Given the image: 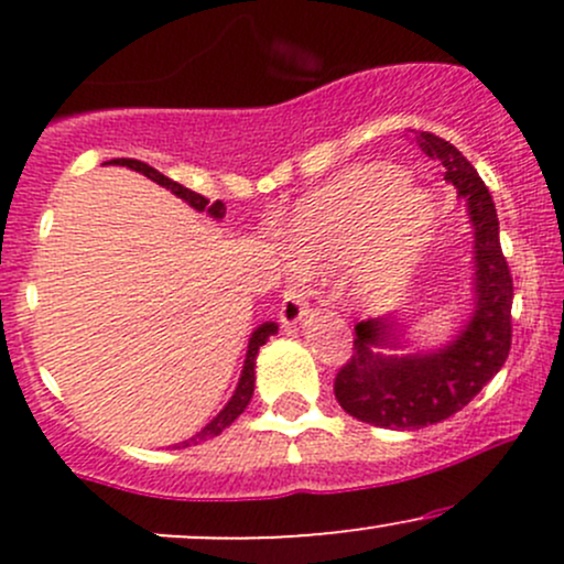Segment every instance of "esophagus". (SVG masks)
I'll list each match as a JSON object with an SVG mask.
<instances>
[{
	"instance_id": "obj_1",
	"label": "esophagus",
	"mask_w": 564,
	"mask_h": 564,
	"mask_svg": "<svg viewBox=\"0 0 564 564\" xmlns=\"http://www.w3.org/2000/svg\"><path fill=\"white\" fill-rule=\"evenodd\" d=\"M310 313V302L307 296L302 294V289H289L283 294V304H281V323L283 326H296V323L304 321V315Z\"/></svg>"
}]
</instances>
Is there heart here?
Wrapping results in <instances>:
<instances>
[{
	"label": "heart",
	"instance_id": "obj_1",
	"mask_svg": "<svg viewBox=\"0 0 564 564\" xmlns=\"http://www.w3.org/2000/svg\"><path fill=\"white\" fill-rule=\"evenodd\" d=\"M435 209L394 166H355L296 204L286 251L300 270L345 262L371 236L373 273L408 268L430 236Z\"/></svg>",
	"mask_w": 564,
	"mask_h": 564
}]
</instances>
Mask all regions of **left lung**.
<instances>
[{
  "instance_id": "obj_1",
  "label": "left lung",
  "mask_w": 564,
  "mask_h": 564,
  "mask_svg": "<svg viewBox=\"0 0 564 564\" xmlns=\"http://www.w3.org/2000/svg\"><path fill=\"white\" fill-rule=\"evenodd\" d=\"M413 142L445 170L471 228V307L448 341L411 347L398 313L360 321L355 349L336 373L339 405L358 422L384 430H422L445 422L501 371L511 347L509 264L498 241V215L488 187L456 145L430 132Z\"/></svg>"
}]
</instances>
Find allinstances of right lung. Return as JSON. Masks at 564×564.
I'll list each match as a JSON object with an SVG mask.
<instances>
[{"label": "right lung", "mask_w": 564, "mask_h": 564, "mask_svg": "<svg viewBox=\"0 0 564 564\" xmlns=\"http://www.w3.org/2000/svg\"><path fill=\"white\" fill-rule=\"evenodd\" d=\"M106 164H113V166H127V170L132 172H140L142 177L153 180V183L166 187V191L174 193L177 198H183L187 206H193L196 212H206L212 219H223L225 217V204L223 200H215V204H209L204 196H198V193L187 191L185 185L174 183V180L166 177V174H161L159 170H153V166H148L145 161H138V159H111L106 161ZM278 334V323L275 321H264L260 323V326L254 328L249 336V345H246V358H243V368H241V377H238V384L236 390H232L230 400L225 403L223 411L217 413L215 419H212L209 424L204 426V430H198L196 435L183 440V443H177L174 448H187V445H198L204 443V440L209 437H217L219 432L225 430V426H230L232 422H236L238 416L246 411V405L251 403V394H254V368H257V355H260V347L264 345V341L270 339V336Z\"/></svg>", "instance_id": "obj_1"}]
</instances>
